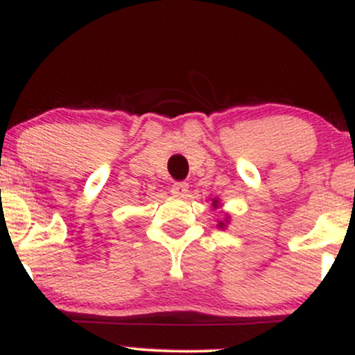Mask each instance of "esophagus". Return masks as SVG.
Here are the masks:
<instances>
[{
    "label": "esophagus",
    "mask_w": 355,
    "mask_h": 355,
    "mask_svg": "<svg viewBox=\"0 0 355 355\" xmlns=\"http://www.w3.org/2000/svg\"><path fill=\"white\" fill-rule=\"evenodd\" d=\"M189 193V183L185 182H177L172 185V195L178 198H185Z\"/></svg>",
    "instance_id": "obj_1"
}]
</instances>
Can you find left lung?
I'll list each match as a JSON object with an SVG mask.
<instances>
[{
    "label": "left lung",
    "mask_w": 355,
    "mask_h": 355,
    "mask_svg": "<svg viewBox=\"0 0 355 355\" xmlns=\"http://www.w3.org/2000/svg\"><path fill=\"white\" fill-rule=\"evenodd\" d=\"M210 202H211V207H214V210H220V214H223V217L217 220V229H220V230H225V229H227V225H229V223H230V215L227 214V211H223V210H222L223 203L220 202V198H218V197L210 198Z\"/></svg>",
    "instance_id": "8db88e82"
}]
</instances>
